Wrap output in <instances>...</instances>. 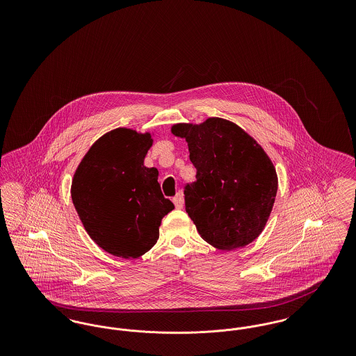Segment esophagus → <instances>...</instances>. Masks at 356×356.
<instances>
[{
	"label": "esophagus",
	"mask_w": 356,
	"mask_h": 356,
	"mask_svg": "<svg viewBox=\"0 0 356 356\" xmlns=\"http://www.w3.org/2000/svg\"><path fill=\"white\" fill-rule=\"evenodd\" d=\"M173 203H175V207H176L177 209H181V208L184 207V197H183V195H181V193H177V195L173 197Z\"/></svg>",
	"instance_id": "esophagus-1"
}]
</instances>
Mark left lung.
Instances as JSON below:
<instances>
[{"label": "left lung", "instance_id": "left-lung-1", "mask_svg": "<svg viewBox=\"0 0 356 356\" xmlns=\"http://www.w3.org/2000/svg\"><path fill=\"white\" fill-rule=\"evenodd\" d=\"M170 132L188 143L197 170L184 195L200 236L221 251L252 243L266 228L277 193L270 156L252 136L221 118L173 124Z\"/></svg>", "mask_w": 356, "mask_h": 356}]
</instances>
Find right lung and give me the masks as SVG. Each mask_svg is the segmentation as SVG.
Wrapping results in <instances>:
<instances>
[{
	"label": "right lung",
	"mask_w": 356,
	"mask_h": 356,
	"mask_svg": "<svg viewBox=\"0 0 356 356\" xmlns=\"http://www.w3.org/2000/svg\"><path fill=\"white\" fill-rule=\"evenodd\" d=\"M153 134L116 128L96 140L72 179L70 196L85 231L104 251L122 259L148 252L161 219L175 208L163 196L159 170L144 159Z\"/></svg>",
	"instance_id": "right-lung-1"
}]
</instances>
